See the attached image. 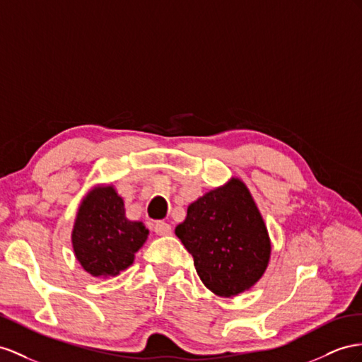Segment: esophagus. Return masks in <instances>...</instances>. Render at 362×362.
<instances>
[{
  "mask_svg": "<svg viewBox=\"0 0 362 362\" xmlns=\"http://www.w3.org/2000/svg\"><path fill=\"white\" fill-rule=\"evenodd\" d=\"M154 233L157 235H170L171 234V225L165 223V221H157L154 225Z\"/></svg>",
  "mask_w": 362,
  "mask_h": 362,
  "instance_id": "1",
  "label": "esophagus"
}]
</instances>
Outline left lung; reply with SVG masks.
Returning a JSON list of instances; mask_svg holds the SVG:
<instances>
[{
  "instance_id": "left-lung-1",
  "label": "left lung",
  "mask_w": 362,
  "mask_h": 362,
  "mask_svg": "<svg viewBox=\"0 0 362 362\" xmlns=\"http://www.w3.org/2000/svg\"><path fill=\"white\" fill-rule=\"evenodd\" d=\"M174 233L192 255L202 283L225 298L251 289L271 260L264 220L238 177L192 202Z\"/></svg>"
}]
</instances>
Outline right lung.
Instances as JSON below:
<instances>
[{"mask_svg": "<svg viewBox=\"0 0 362 362\" xmlns=\"http://www.w3.org/2000/svg\"><path fill=\"white\" fill-rule=\"evenodd\" d=\"M148 234L142 221L127 218L124 199L113 185H95L78 208L71 246L82 269L108 278L133 264Z\"/></svg>", "mask_w": 362, "mask_h": 362, "instance_id": "obj_1", "label": "right lung"}]
</instances>
